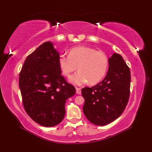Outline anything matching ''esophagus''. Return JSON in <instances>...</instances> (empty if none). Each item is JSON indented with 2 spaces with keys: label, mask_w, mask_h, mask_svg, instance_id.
I'll list each match as a JSON object with an SVG mask.
<instances>
[{
  "label": "esophagus",
  "mask_w": 152,
  "mask_h": 152,
  "mask_svg": "<svg viewBox=\"0 0 152 152\" xmlns=\"http://www.w3.org/2000/svg\"><path fill=\"white\" fill-rule=\"evenodd\" d=\"M76 93L78 95H80L82 93V91H81V89L79 88H76Z\"/></svg>",
  "instance_id": "1"
}]
</instances>
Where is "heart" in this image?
Returning a JSON list of instances; mask_svg holds the SVG:
<instances>
[{"mask_svg":"<svg viewBox=\"0 0 152 152\" xmlns=\"http://www.w3.org/2000/svg\"><path fill=\"white\" fill-rule=\"evenodd\" d=\"M58 63L61 72L69 78L76 71H79L71 77L70 82L74 85L82 86L87 82L95 84L104 78L108 70L109 60L106 53L94 48L78 46L69 51V56L61 54Z\"/></svg>","mask_w":152,"mask_h":152,"instance_id":"heart-1","label":"heart"}]
</instances>
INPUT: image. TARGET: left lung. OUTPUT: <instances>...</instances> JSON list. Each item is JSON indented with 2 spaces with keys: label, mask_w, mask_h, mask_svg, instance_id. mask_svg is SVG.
Wrapping results in <instances>:
<instances>
[{
  "label": "left lung",
  "mask_w": 152,
  "mask_h": 152,
  "mask_svg": "<svg viewBox=\"0 0 152 152\" xmlns=\"http://www.w3.org/2000/svg\"><path fill=\"white\" fill-rule=\"evenodd\" d=\"M108 60L109 69L104 80L92 88L82 89L85 99L83 112L96 125H106L119 117L129 99V68L119 54L114 53Z\"/></svg>",
  "instance_id": "left-lung-1"
}]
</instances>
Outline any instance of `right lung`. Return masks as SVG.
I'll return each mask as SVG.
<instances>
[{"label": "right lung", "instance_id": "right-lung-1", "mask_svg": "<svg viewBox=\"0 0 152 152\" xmlns=\"http://www.w3.org/2000/svg\"><path fill=\"white\" fill-rule=\"evenodd\" d=\"M59 54L50 42L28 55L19 72V86L27 114L44 127L62 121L66 100L76 93L74 86L61 75Z\"/></svg>", "mask_w": 152, "mask_h": 152}]
</instances>
